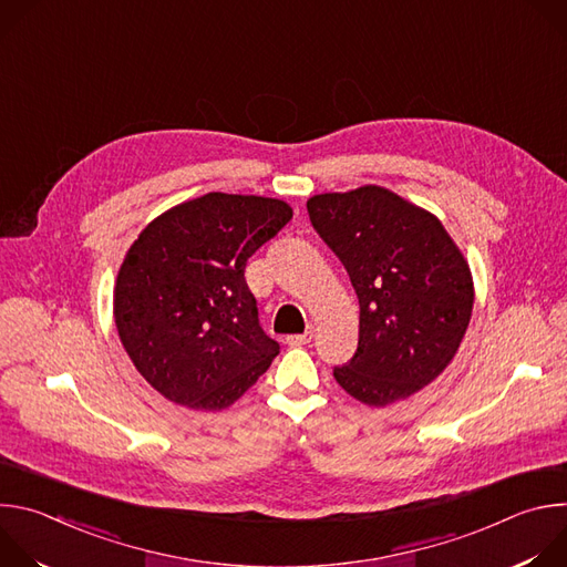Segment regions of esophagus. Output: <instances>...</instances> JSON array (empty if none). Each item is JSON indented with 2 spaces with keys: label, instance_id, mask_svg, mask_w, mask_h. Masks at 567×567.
<instances>
[{
  "label": "esophagus",
  "instance_id": "1",
  "mask_svg": "<svg viewBox=\"0 0 567 567\" xmlns=\"http://www.w3.org/2000/svg\"><path fill=\"white\" fill-rule=\"evenodd\" d=\"M311 339H313V332H311V330H309V332H305V334H291V337H287V346H291V348H300V346L311 343Z\"/></svg>",
  "mask_w": 567,
  "mask_h": 567
}]
</instances>
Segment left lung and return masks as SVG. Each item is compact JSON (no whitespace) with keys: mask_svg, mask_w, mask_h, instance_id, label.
<instances>
[{"mask_svg":"<svg viewBox=\"0 0 567 567\" xmlns=\"http://www.w3.org/2000/svg\"><path fill=\"white\" fill-rule=\"evenodd\" d=\"M313 228L359 296V348L339 385L383 409L435 381L466 334L475 289L460 247L426 208L383 186L307 199Z\"/></svg>","mask_w":567,"mask_h":567,"instance_id":"1","label":"left lung"}]
</instances>
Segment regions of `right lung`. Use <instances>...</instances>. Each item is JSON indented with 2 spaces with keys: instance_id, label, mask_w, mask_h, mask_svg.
I'll return each mask as SVG.
<instances>
[{
  "instance_id": "obj_1",
  "label": "right lung",
  "mask_w": 567,
  "mask_h": 567,
  "mask_svg": "<svg viewBox=\"0 0 567 567\" xmlns=\"http://www.w3.org/2000/svg\"><path fill=\"white\" fill-rule=\"evenodd\" d=\"M293 210L260 195L208 193L154 217L114 285L118 339L138 374L168 401L224 411L280 352L247 287V260Z\"/></svg>"
}]
</instances>
